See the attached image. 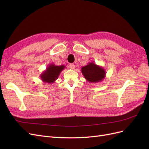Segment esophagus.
Returning <instances> with one entry per match:
<instances>
[{
  "label": "esophagus",
  "instance_id": "1",
  "mask_svg": "<svg viewBox=\"0 0 149 149\" xmlns=\"http://www.w3.org/2000/svg\"><path fill=\"white\" fill-rule=\"evenodd\" d=\"M70 68L71 69L74 70L75 68V65L74 64H70Z\"/></svg>",
  "mask_w": 149,
  "mask_h": 149
}]
</instances>
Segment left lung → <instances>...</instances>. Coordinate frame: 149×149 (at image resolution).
Instances as JSON below:
<instances>
[{
  "mask_svg": "<svg viewBox=\"0 0 149 149\" xmlns=\"http://www.w3.org/2000/svg\"><path fill=\"white\" fill-rule=\"evenodd\" d=\"M81 73L84 78L90 83H100L104 79L106 72L104 68L90 62L81 68Z\"/></svg>",
  "mask_w": 149,
  "mask_h": 149,
  "instance_id": "1",
  "label": "left lung"
}]
</instances>
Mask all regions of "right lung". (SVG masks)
<instances>
[{
    "label": "right lung",
    "instance_id": "right-lung-1",
    "mask_svg": "<svg viewBox=\"0 0 149 149\" xmlns=\"http://www.w3.org/2000/svg\"><path fill=\"white\" fill-rule=\"evenodd\" d=\"M65 68V65L56 66L54 63H52L49 65L46 70L40 74V78L43 83H47L48 84L55 83Z\"/></svg>",
    "mask_w": 149,
    "mask_h": 149
}]
</instances>
